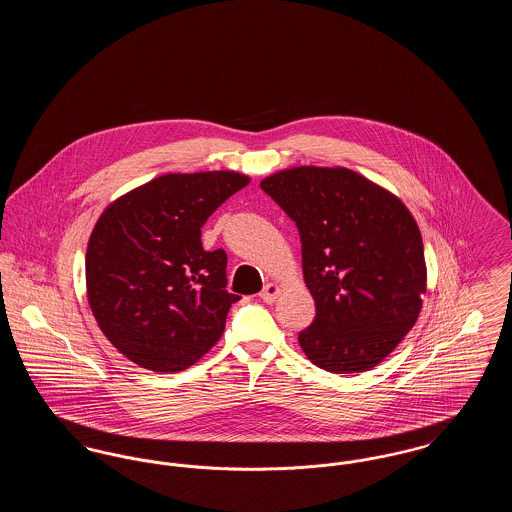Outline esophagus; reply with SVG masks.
I'll return each mask as SVG.
<instances>
[{
    "label": "esophagus",
    "mask_w": 512,
    "mask_h": 512,
    "mask_svg": "<svg viewBox=\"0 0 512 512\" xmlns=\"http://www.w3.org/2000/svg\"><path fill=\"white\" fill-rule=\"evenodd\" d=\"M278 295H280V288H278L276 284H267V286L263 288V292H261V299H263L265 303H274Z\"/></svg>",
    "instance_id": "obj_1"
}]
</instances>
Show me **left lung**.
<instances>
[{"mask_svg":"<svg viewBox=\"0 0 512 512\" xmlns=\"http://www.w3.org/2000/svg\"><path fill=\"white\" fill-rule=\"evenodd\" d=\"M295 222L317 317L299 332L311 363L355 374L407 336L426 293L424 245L411 211L345 167H293L261 182Z\"/></svg>","mask_w":512,"mask_h":512,"instance_id":"8db88e82","label":"left lung"}]
</instances>
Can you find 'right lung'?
I'll list each match as a JSON object with an SVG mask.
<instances>
[{
	"mask_svg": "<svg viewBox=\"0 0 512 512\" xmlns=\"http://www.w3.org/2000/svg\"><path fill=\"white\" fill-rule=\"evenodd\" d=\"M247 184L234 171L163 174L101 213L86 249V293L126 359L178 372L220 340L240 295L226 292V253L203 249L201 226Z\"/></svg>",
	"mask_w": 512,
	"mask_h": 512,
	"instance_id": "add662e5",
	"label": "right lung"
}]
</instances>
